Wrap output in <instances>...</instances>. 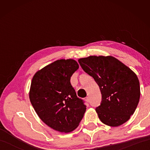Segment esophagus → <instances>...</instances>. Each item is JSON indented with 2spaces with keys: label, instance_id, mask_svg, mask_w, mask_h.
<instances>
[{
  "label": "esophagus",
  "instance_id": "esophagus-1",
  "mask_svg": "<svg viewBox=\"0 0 150 150\" xmlns=\"http://www.w3.org/2000/svg\"><path fill=\"white\" fill-rule=\"evenodd\" d=\"M85 100L87 101V103H88L90 101V99H89V97H88V96H87V97H86L85 98Z\"/></svg>",
  "mask_w": 150,
  "mask_h": 150
}]
</instances>
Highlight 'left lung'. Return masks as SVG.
Masks as SVG:
<instances>
[{
    "mask_svg": "<svg viewBox=\"0 0 150 150\" xmlns=\"http://www.w3.org/2000/svg\"><path fill=\"white\" fill-rule=\"evenodd\" d=\"M85 73L99 86L102 103L95 110L106 125L117 127L130 118L140 97V87L135 73L111 55H91L78 59Z\"/></svg>",
    "mask_w": 150,
    "mask_h": 150,
    "instance_id": "8db88e82",
    "label": "left lung"
}]
</instances>
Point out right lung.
Here are the masks:
<instances>
[{"instance_id": "right-lung-1", "label": "right lung", "mask_w": 150, "mask_h": 150, "mask_svg": "<svg viewBox=\"0 0 150 150\" xmlns=\"http://www.w3.org/2000/svg\"><path fill=\"white\" fill-rule=\"evenodd\" d=\"M78 69L74 59L57 60L38 71L31 82L29 98L35 112L46 125L60 132L77 128L86 110L70 83Z\"/></svg>"}]
</instances>
